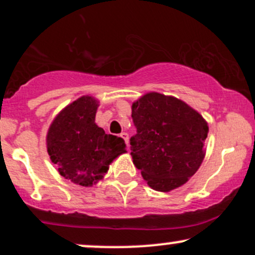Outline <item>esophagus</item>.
I'll return each mask as SVG.
<instances>
[{"label": "esophagus", "instance_id": "1", "mask_svg": "<svg viewBox=\"0 0 255 255\" xmlns=\"http://www.w3.org/2000/svg\"><path fill=\"white\" fill-rule=\"evenodd\" d=\"M120 135L123 138V139H125V142H126V144H127V146H128V140H129V137H128V133L122 132Z\"/></svg>", "mask_w": 255, "mask_h": 255}]
</instances>
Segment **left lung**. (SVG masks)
<instances>
[{"instance_id": "obj_1", "label": "left lung", "mask_w": 255, "mask_h": 255, "mask_svg": "<svg viewBox=\"0 0 255 255\" xmlns=\"http://www.w3.org/2000/svg\"><path fill=\"white\" fill-rule=\"evenodd\" d=\"M132 118L130 154L146 184L161 192L184 185L205 158L204 117L176 97L149 92L133 102Z\"/></svg>"}]
</instances>
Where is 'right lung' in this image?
Listing matches in <instances>:
<instances>
[{"label":"right lung","mask_w":255,"mask_h":255,"mask_svg":"<svg viewBox=\"0 0 255 255\" xmlns=\"http://www.w3.org/2000/svg\"><path fill=\"white\" fill-rule=\"evenodd\" d=\"M99 101L81 96L54 118L47 149L61 176L81 186H92L109 171L110 164L126 153L125 140L106 134L95 123Z\"/></svg>","instance_id":"add662e5"}]
</instances>
